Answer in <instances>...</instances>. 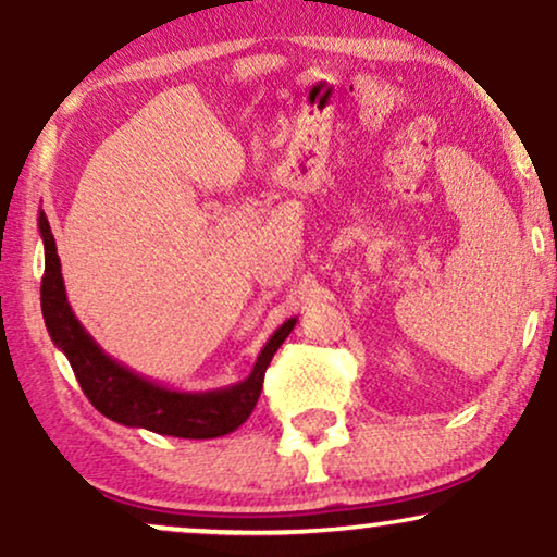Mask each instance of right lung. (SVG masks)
I'll return each mask as SVG.
<instances>
[{
	"instance_id": "obj_1",
	"label": "right lung",
	"mask_w": 557,
	"mask_h": 557,
	"mask_svg": "<svg viewBox=\"0 0 557 557\" xmlns=\"http://www.w3.org/2000/svg\"><path fill=\"white\" fill-rule=\"evenodd\" d=\"M38 230L46 252V271L40 281V310H44L46 331L51 335L53 346L72 363L82 393L102 416L121 425L177 438H216L232 434L250 418L260 389H263L268 363L281 348V343L289 338L297 318L286 320L268 338L263 351L258 354L256 367L243 382L206 389V393L168 389L111 359L82 327L66 299L57 239H53L51 224L44 211L38 214Z\"/></svg>"
}]
</instances>
